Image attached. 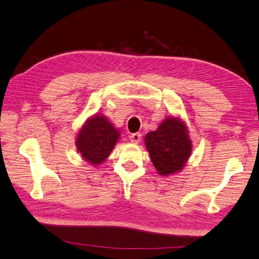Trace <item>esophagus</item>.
Here are the masks:
<instances>
[{
	"mask_svg": "<svg viewBox=\"0 0 259 259\" xmlns=\"http://www.w3.org/2000/svg\"><path fill=\"white\" fill-rule=\"evenodd\" d=\"M130 140H131V143H134V144H138L139 141L141 140V134H139V133L133 134V135L130 136Z\"/></svg>",
	"mask_w": 259,
	"mask_h": 259,
	"instance_id": "1",
	"label": "esophagus"
}]
</instances>
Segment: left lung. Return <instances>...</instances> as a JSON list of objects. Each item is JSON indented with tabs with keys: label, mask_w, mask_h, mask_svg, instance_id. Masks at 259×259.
<instances>
[{
	"label": "left lung",
	"mask_w": 259,
	"mask_h": 259,
	"mask_svg": "<svg viewBox=\"0 0 259 259\" xmlns=\"http://www.w3.org/2000/svg\"><path fill=\"white\" fill-rule=\"evenodd\" d=\"M145 140L151 161L160 175L181 170L191 155L187 129L179 119H166L158 129L147 134Z\"/></svg>",
	"instance_id": "left-lung-1"
}]
</instances>
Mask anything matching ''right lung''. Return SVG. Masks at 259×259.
Listing matches in <instances>:
<instances>
[{
    "label": "right lung",
    "instance_id": "1",
    "mask_svg": "<svg viewBox=\"0 0 259 259\" xmlns=\"http://www.w3.org/2000/svg\"><path fill=\"white\" fill-rule=\"evenodd\" d=\"M119 138V133L103 115H95L80 129L76 145L86 161L101 164L110 155Z\"/></svg>",
    "mask_w": 259,
    "mask_h": 259
}]
</instances>
